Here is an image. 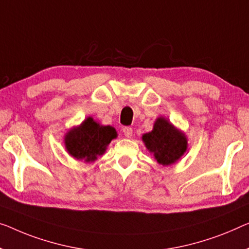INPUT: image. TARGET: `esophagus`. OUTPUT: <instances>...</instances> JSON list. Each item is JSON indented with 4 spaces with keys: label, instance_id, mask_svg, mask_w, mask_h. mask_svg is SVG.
<instances>
[{
    "label": "esophagus",
    "instance_id": "obj_1",
    "mask_svg": "<svg viewBox=\"0 0 249 249\" xmlns=\"http://www.w3.org/2000/svg\"><path fill=\"white\" fill-rule=\"evenodd\" d=\"M123 133H124V135L126 136V137H132V135H133V129H132V127H128V126H126V127H124L123 128Z\"/></svg>",
    "mask_w": 249,
    "mask_h": 249
}]
</instances>
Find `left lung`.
I'll return each mask as SVG.
<instances>
[{"label":"left lung","instance_id":"left-lung-1","mask_svg":"<svg viewBox=\"0 0 249 249\" xmlns=\"http://www.w3.org/2000/svg\"><path fill=\"white\" fill-rule=\"evenodd\" d=\"M142 140L159 164L164 166L176 163L188 148V140L184 133L174 127L164 117H159L153 129L143 134Z\"/></svg>","mask_w":249,"mask_h":249}]
</instances>
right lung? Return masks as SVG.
Wrapping results in <instances>:
<instances>
[{
  "mask_svg": "<svg viewBox=\"0 0 249 249\" xmlns=\"http://www.w3.org/2000/svg\"><path fill=\"white\" fill-rule=\"evenodd\" d=\"M116 136L117 133L112 126L101 125L92 117H87L65 135V145L72 158L89 163L105 153L107 145Z\"/></svg>",
  "mask_w": 249,
  "mask_h": 249,
  "instance_id": "obj_1",
  "label": "right lung"
}]
</instances>
